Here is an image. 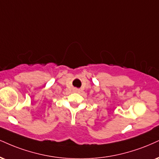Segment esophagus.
I'll list each match as a JSON object with an SVG mask.
<instances>
[{
	"label": "esophagus",
	"instance_id": "esophagus-1",
	"mask_svg": "<svg viewBox=\"0 0 159 159\" xmlns=\"http://www.w3.org/2000/svg\"><path fill=\"white\" fill-rule=\"evenodd\" d=\"M75 91H78V90H77V89H75Z\"/></svg>",
	"mask_w": 159,
	"mask_h": 159
}]
</instances>
